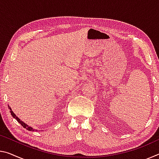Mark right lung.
Returning a JSON list of instances; mask_svg holds the SVG:
<instances>
[{
    "instance_id": "right-lung-1",
    "label": "right lung",
    "mask_w": 159,
    "mask_h": 159,
    "mask_svg": "<svg viewBox=\"0 0 159 159\" xmlns=\"http://www.w3.org/2000/svg\"><path fill=\"white\" fill-rule=\"evenodd\" d=\"M8 108L10 109V113H11V115L12 116V117H13V118H15V119H16V120H17V121H18L19 123H20V124H21V125H22L24 128H26V130H30V131H36V130H35V129H33V128H31V127H30V126H29V125H26L25 123H24V122L22 121V120H21L20 119V118H18V117L17 116H16V115L15 114V113H14V112H13V111H12V109H11V108H10V107L9 106H8Z\"/></svg>"
}]
</instances>
